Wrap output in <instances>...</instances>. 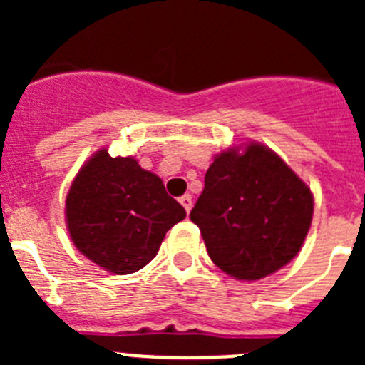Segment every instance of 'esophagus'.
I'll return each mask as SVG.
<instances>
[{
    "label": "esophagus",
    "mask_w": 365,
    "mask_h": 365,
    "mask_svg": "<svg viewBox=\"0 0 365 365\" xmlns=\"http://www.w3.org/2000/svg\"><path fill=\"white\" fill-rule=\"evenodd\" d=\"M179 201L180 205H182V208L186 210V214H190V210H192V195H182Z\"/></svg>",
    "instance_id": "esophagus-1"
}]
</instances>
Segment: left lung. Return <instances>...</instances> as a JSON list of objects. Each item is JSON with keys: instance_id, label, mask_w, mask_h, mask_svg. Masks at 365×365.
I'll list each match as a JSON object with an SVG mask.
<instances>
[{"instance_id": "left-lung-1", "label": "left lung", "mask_w": 365, "mask_h": 365, "mask_svg": "<svg viewBox=\"0 0 365 365\" xmlns=\"http://www.w3.org/2000/svg\"><path fill=\"white\" fill-rule=\"evenodd\" d=\"M312 212L314 197L298 173L269 146L250 140L215 155L190 219L222 272L256 282L298 256Z\"/></svg>"}]
</instances>
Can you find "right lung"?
<instances>
[{"mask_svg": "<svg viewBox=\"0 0 365 365\" xmlns=\"http://www.w3.org/2000/svg\"><path fill=\"white\" fill-rule=\"evenodd\" d=\"M186 217L166 193L163 179L135 157L93 153L71 182L66 225L71 241L87 259L111 274H133L146 267L164 235Z\"/></svg>", "mask_w": 365, "mask_h": 365, "instance_id": "obj_1", "label": "right lung"}]
</instances>
